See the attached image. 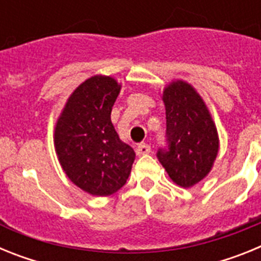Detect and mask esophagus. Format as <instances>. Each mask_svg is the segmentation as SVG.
Returning <instances> with one entry per match:
<instances>
[{"label":"esophagus","instance_id":"obj_1","mask_svg":"<svg viewBox=\"0 0 261 261\" xmlns=\"http://www.w3.org/2000/svg\"><path fill=\"white\" fill-rule=\"evenodd\" d=\"M150 151H151V147L150 145H147V144H140L137 147H136V154H137L138 156L146 155V154H149Z\"/></svg>","mask_w":261,"mask_h":261}]
</instances>
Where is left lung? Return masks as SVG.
Returning <instances> with one entry per match:
<instances>
[{
	"mask_svg": "<svg viewBox=\"0 0 261 261\" xmlns=\"http://www.w3.org/2000/svg\"><path fill=\"white\" fill-rule=\"evenodd\" d=\"M166 146L156 158L177 186L190 188L211 171L218 153V135L201 96L183 81L163 91Z\"/></svg>",
	"mask_w": 261,
	"mask_h": 261,
	"instance_id": "left-lung-1",
	"label": "left lung"
}]
</instances>
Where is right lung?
<instances>
[{
  "instance_id": "right-lung-1",
  "label": "right lung",
  "mask_w": 261,
  "mask_h": 261,
  "mask_svg": "<svg viewBox=\"0 0 261 261\" xmlns=\"http://www.w3.org/2000/svg\"><path fill=\"white\" fill-rule=\"evenodd\" d=\"M119 93L114 78H89L71 94L55 129L62 170L90 195L117 192L126 183L135 162V151L120 140L111 121Z\"/></svg>"
}]
</instances>
